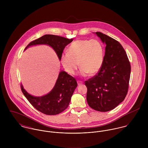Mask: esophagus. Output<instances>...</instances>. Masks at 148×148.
<instances>
[{
    "label": "esophagus",
    "instance_id": "34e87169",
    "mask_svg": "<svg viewBox=\"0 0 148 148\" xmlns=\"http://www.w3.org/2000/svg\"><path fill=\"white\" fill-rule=\"evenodd\" d=\"M83 82H81V81H77V84L78 85H81L83 84Z\"/></svg>",
    "mask_w": 148,
    "mask_h": 148
}]
</instances>
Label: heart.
Masks as SVG:
<instances>
[{
    "label": "heart",
    "instance_id": "b5f03b06",
    "mask_svg": "<svg viewBox=\"0 0 148 148\" xmlns=\"http://www.w3.org/2000/svg\"><path fill=\"white\" fill-rule=\"evenodd\" d=\"M104 59V49L96 39H78L68 48V52L63 53L60 61L65 71L73 75L79 64L80 74L86 76L96 75L101 69Z\"/></svg>",
    "mask_w": 148,
    "mask_h": 148
}]
</instances>
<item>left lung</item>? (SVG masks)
I'll list each match as a JSON object with an SVG mask.
<instances>
[{"instance_id":"8db88e82","label":"left lung","mask_w":148,"mask_h":148,"mask_svg":"<svg viewBox=\"0 0 148 148\" xmlns=\"http://www.w3.org/2000/svg\"><path fill=\"white\" fill-rule=\"evenodd\" d=\"M96 34L106 43L104 63L100 71L85 82L89 106L100 112L115 108L125 99L129 88L130 64L121 44L100 32Z\"/></svg>"}]
</instances>
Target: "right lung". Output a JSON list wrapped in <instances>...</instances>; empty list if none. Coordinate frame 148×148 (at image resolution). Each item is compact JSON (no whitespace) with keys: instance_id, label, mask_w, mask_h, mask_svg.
<instances>
[{"instance_id":"obj_1","label":"right lung","mask_w":148,"mask_h":148,"mask_svg":"<svg viewBox=\"0 0 148 148\" xmlns=\"http://www.w3.org/2000/svg\"><path fill=\"white\" fill-rule=\"evenodd\" d=\"M72 41V39L53 35H45L29 43L25 49L32 45L47 44L55 50L60 60L64 49ZM77 86V82L73 77L64 71H61L52 90L44 96H33L26 92L22 85L21 86L23 95L36 109L47 115H56L67 108Z\"/></svg>"}]
</instances>
